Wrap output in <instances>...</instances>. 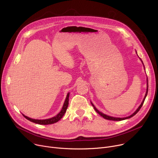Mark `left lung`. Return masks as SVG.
<instances>
[{"instance_id": "1", "label": "left lung", "mask_w": 158, "mask_h": 158, "mask_svg": "<svg viewBox=\"0 0 158 158\" xmlns=\"http://www.w3.org/2000/svg\"><path fill=\"white\" fill-rule=\"evenodd\" d=\"M137 53V52H136ZM141 61H142V60H141ZM142 62L143 63V61H142ZM147 91H146V94H145V97H144V98H143V101H142V102L141 103V104L139 105V106L138 107V108L136 110V111L135 112V113H132L131 115H130L129 117H125V118H117V117H110V116H108V115H106V114H104V113H101V112H100L99 111L96 107L94 106V105L92 103V106H93V107H94V109H95V110L97 111V113H98L99 114H100L101 117H102L104 118H105V119H106V120H113V121H120V120H126V119H127V118H131V117H133V116H135L139 111V110L141 109V107H142V106H143V102H144V101H145V98H146V97H147V93H148V79H147Z\"/></svg>"}]
</instances>
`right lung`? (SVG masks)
Listing matches in <instances>:
<instances>
[{"label":"right lung","instance_id":"1","mask_svg":"<svg viewBox=\"0 0 158 158\" xmlns=\"http://www.w3.org/2000/svg\"><path fill=\"white\" fill-rule=\"evenodd\" d=\"M69 94H70V93H68L67 95H66V99H65L64 104L63 106V107H62L61 111L58 113L56 116H55V117H54L52 118H48V119H45V120H37V119L31 118L27 117V116L24 115L23 114H22L23 117L26 119H27L28 120H29L32 122H34L35 123L40 124V125H48V124H52V123H56L57 122L59 121L61 118H62L66 110H67V107L69 106Z\"/></svg>","mask_w":158,"mask_h":158}]
</instances>
